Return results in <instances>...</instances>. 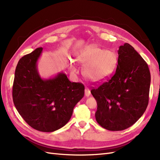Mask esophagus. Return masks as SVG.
I'll return each mask as SVG.
<instances>
[{"instance_id": "obj_1", "label": "esophagus", "mask_w": 160, "mask_h": 160, "mask_svg": "<svg viewBox=\"0 0 160 160\" xmlns=\"http://www.w3.org/2000/svg\"><path fill=\"white\" fill-rule=\"evenodd\" d=\"M91 94V91L89 90V89H88V88H86L85 89V95L86 97H89Z\"/></svg>"}]
</instances>
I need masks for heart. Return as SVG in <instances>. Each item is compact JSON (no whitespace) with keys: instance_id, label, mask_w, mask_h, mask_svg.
<instances>
[{"instance_id":"heart-1","label":"heart","mask_w":160,"mask_h":160,"mask_svg":"<svg viewBox=\"0 0 160 160\" xmlns=\"http://www.w3.org/2000/svg\"><path fill=\"white\" fill-rule=\"evenodd\" d=\"M77 59L81 63L85 64L83 75L91 82H99L107 78L118 64V57L115 52L95 45L87 47L77 52ZM70 69L74 72L77 71L72 64L70 65Z\"/></svg>"}]
</instances>
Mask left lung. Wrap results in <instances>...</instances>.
I'll return each mask as SVG.
<instances>
[{"instance_id":"left-lung-1","label":"left lung","mask_w":160,"mask_h":160,"mask_svg":"<svg viewBox=\"0 0 160 160\" xmlns=\"http://www.w3.org/2000/svg\"><path fill=\"white\" fill-rule=\"evenodd\" d=\"M115 73L91 89L98 103L95 119L103 128L122 131L133 125L146 111L151 75L147 63L128 43L120 46Z\"/></svg>"}]
</instances>
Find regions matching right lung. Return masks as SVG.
Returning <instances> with one entry per match:
<instances>
[{
  "instance_id": "obj_1",
  "label": "right lung",
  "mask_w": 160,
  "mask_h": 160,
  "mask_svg": "<svg viewBox=\"0 0 160 160\" xmlns=\"http://www.w3.org/2000/svg\"><path fill=\"white\" fill-rule=\"evenodd\" d=\"M42 48L22 57L14 72L12 99L23 119L35 129L52 132L69 122L76 104L83 98L85 87L71 82L64 72L42 79L37 61Z\"/></svg>"
}]
</instances>
